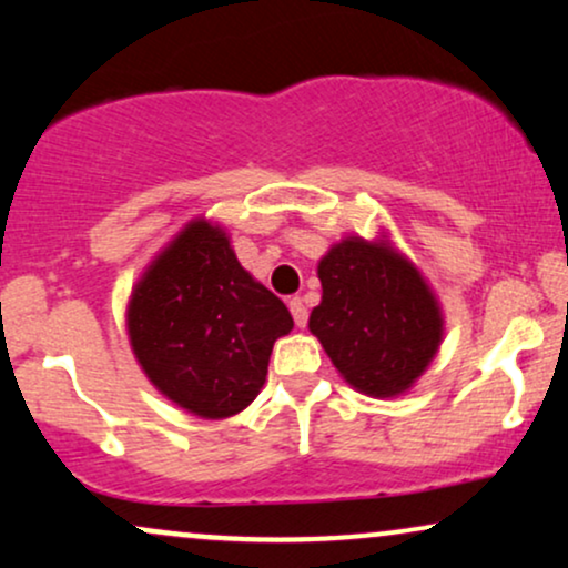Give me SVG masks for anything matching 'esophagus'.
Listing matches in <instances>:
<instances>
[{"label": "esophagus", "mask_w": 568, "mask_h": 568, "mask_svg": "<svg viewBox=\"0 0 568 568\" xmlns=\"http://www.w3.org/2000/svg\"><path fill=\"white\" fill-rule=\"evenodd\" d=\"M288 310H291V315H293V323H296L298 328H304L306 321H310V312H306V306H304V298L293 296L291 302H288Z\"/></svg>", "instance_id": "34e87169"}]
</instances>
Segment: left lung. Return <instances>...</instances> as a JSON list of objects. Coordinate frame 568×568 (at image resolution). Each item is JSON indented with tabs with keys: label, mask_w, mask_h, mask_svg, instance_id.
I'll return each mask as SVG.
<instances>
[{
	"label": "left lung",
	"mask_w": 568,
	"mask_h": 568,
	"mask_svg": "<svg viewBox=\"0 0 568 568\" xmlns=\"http://www.w3.org/2000/svg\"><path fill=\"white\" fill-rule=\"evenodd\" d=\"M323 302L310 331L352 387L400 395L433 361L443 321L433 293L406 258L352 237L317 266Z\"/></svg>",
	"instance_id": "left-lung-1"
}]
</instances>
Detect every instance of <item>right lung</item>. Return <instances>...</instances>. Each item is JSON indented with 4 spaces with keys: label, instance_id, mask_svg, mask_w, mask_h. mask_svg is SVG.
<instances>
[{
    "label": "right lung",
    "instance_id": "add662e5",
    "mask_svg": "<svg viewBox=\"0 0 568 568\" xmlns=\"http://www.w3.org/2000/svg\"><path fill=\"white\" fill-rule=\"evenodd\" d=\"M293 328L280 298L240 266L226 234L192 221L135 285L128 331L162 395L202 419L243 410Z\"/></svg>",
    "mask_w": 568,
    "mask_h": 568
}]
</instances>
